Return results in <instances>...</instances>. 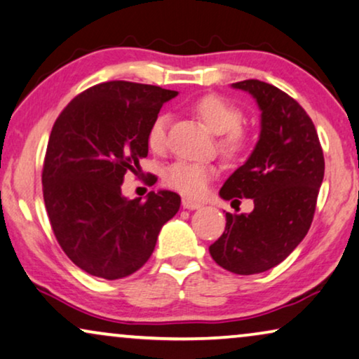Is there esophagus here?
Wrapping results in <instances>:
<instances>
[{
	"label": "esophagus",
	"instance_id": "34e87169",
	"mask_svg": "<svg viewBox=\"0 0 359 359\" xmlns=\"http://www.w3.org/2000/svg\"><path fill=\"white\" fill-rule=\"evenodd\" d=\"M181 205H183L184 209H189V210H194V209H199L201 203H198V201H193V199H188V198H183V201H181Z\"/></svg>",
	"mask_w": 359,
	"mask_h": 359
}]
</instances>
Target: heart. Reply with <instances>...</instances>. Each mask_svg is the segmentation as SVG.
Returning <instances> with one entry per match:
<instances>
[{"label": "heart", "instance_id": "1", "mask_svg": "<svg viewBox=\"0 0 359 359\" xmlns=\"http://www.w3.org/2000/svg\"><path fill=\"white\" fill-rule=\"evenodd\" d=\"M193 111L214 134H220L219 149L224 156L237 160L247 154L252 139L248 132L240 126L242 111L233 102L212 93L196 100L193 102ZM166 122H168L166 116L158 114L150 124L147 142L154 151L165 149ZM214 175V166L180 160L165 171V183L186 196H203Z\"/></svg>", "mask_w": 359, "mask_h": 359}]
</instances>
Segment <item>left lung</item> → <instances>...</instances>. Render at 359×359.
Returning a JSON list of instances; mask_svg holds the SVG:
<instances>
[{
	"instance_id": "obj_1",
	"label": "left lung",
	"mask_w": 359,
	"mask_h": 359,
	"mask_svg": "<svg viewBox=\"0 0 359 359\" xmlns=\"http://www.w3.org/2000/svg\"><path fill=\"white\" fill-rule=\"evenodd\" d=\"M257 100V147L220 189V198L253 199L250 214H225L224 233L209 247L235 274L268 271L286 259L311 229L325 160L316 126L296 100L259 80L233 83Z\"/></svg>"
}]
</instances>
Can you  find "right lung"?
<instances>
[{"instance_id":"right-lung-1","label":"right lung","mask_w":359,"mask_h":359,"mask_svg":"<svg viewBox=\"0 0 359 359\" xmlns=\"http://www.w3.org/2000/svg\"><path fill=\"white\" fill-rule=\"evenodd\" d=\"M178 93L130 81L88 88L57 117L42 170L43 203L57 242L91 276L121 279L154 253L178 212L173 191L127 199L121 186L149 154L150 124Z\"/></svg>"}]
</instances>
